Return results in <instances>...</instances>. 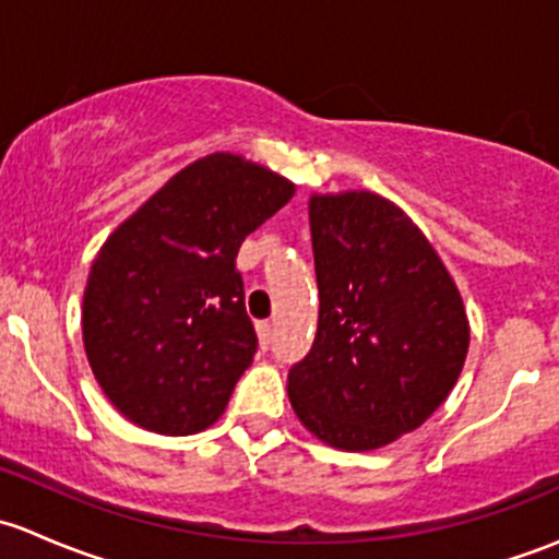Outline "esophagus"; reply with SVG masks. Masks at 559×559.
<instances>
[{"mask_svg": "<svg viewBox=\"0 0 559 559\" xmlns=\"http://www.w3.org/2000/svg\"><path fill=\"white\" fill-rule=\"evenodd\" d=\"M257 332H259V343H262V346L267 348L270 341H273V324H270V321H259Z\"/></svg>", "mask_w": 559, "mask_h": 559, "instance_id": "obj_1", "label": "esophagus"}]
</instances>
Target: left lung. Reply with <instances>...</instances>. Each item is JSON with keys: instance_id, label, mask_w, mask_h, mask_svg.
<instances>
[{"instance_id": "1", "label": "left lung", "mask_w": 559, "mask_h": 559, "mask_svg": "<svg viewBox=\"0 0 559 559\" xmlns=\"http://www.w3.org/2000/svg\"><path fill=\"white\" fill-rule=\"evenodd\" d=\"M319 330L289 370V403L321 443L373 452L425 425L449 397L471 343L447 264L376 191L311 194Z\"/></svg>"}]
</instances>
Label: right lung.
Here are the masks:
<instances>
[{
  "label": "right lung",
  "instance_id": "add662e5",
  "mask_svg": "<svg viewBox=\"0 0 559 559\" xmlns=\"http://www.w3.org/2000/svg\"><path fill=\"white\" fill-rule=\"evenodd\" d=\"M292 194L284 175L216 151L175 173L99 248L83 346L132 425L194 436L224 414L257 352L235 259Z\"/></svg>",
  "mask_w": 559,
  "mask_h": 559
}]
</instances>
